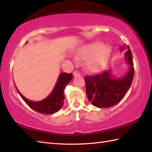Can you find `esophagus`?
<instances>
[{
    "instance_id": "1",
    "label": "esophagus",
    "mask_w": 152,
    "mask_h": 152,
    "mask_svg": "<svg viewBox=\"0 0 152 152\" xmlns=\"http://www.w3.org/2000/svg\"><path fill=\"white\" fill-rule=\"evenodd\" d=\"M73 74H74V76H80V75H81L79 71H77V70H76V71H74Z\"/></svg>"
}]
</instances>
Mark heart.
Segmentation results:
<instances>
[{
  "label": "heart",
  "instance_id": "obj_1",
  "mask_svg": "<svg viewBox=\"0 0 152 152\" xmlns=\"http://www.w3.org/2000/svg\"><path fill=\"white\" fill-rule=\"evenodd\" d=\"M111 48L108 44H101L98 41L90 43L82 48L78 56L86 58V65L91 72H99L107 63L110 56Z\"/></svg>",
  "mask_w": 152,
  "mask_h": 152
}]
</instances>
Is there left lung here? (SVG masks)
<instances>
[{"mask_svg": "<svg viewBox=\"0 0 152 152\" xmlns=\"http://www.w3.org/2000/svg\"><path fill=\"white\" fill-rule=\"evenodd\" d=\"M124 49L121 47V51ZM125 56L130 64V69L125 76L114 78L109 70L96 75L86 76V94L93 106L102 108L111 107L120 102L129 89L134 70L133 56L129 46Z\"/></svg>", "mask_w": 152, "mask_h": 152, "instance_id": "obj_1", "label": "left lung"}]
</instances>
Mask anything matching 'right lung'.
I'll return each instance as SVG.
<instances>
[{"mask_svg": "<svg viewBox=\"0 0 152 152\" xmlns=\"http://www.w3.org/2000/svg\"><path fill=\"white\" fill-rule=\"evenodd\" d=\"M72 78V74L61 73L58 78L56 85L51 94L47 98L39 102L31 101L23 96L20 92L17 91L26 104L36 112L43 114H53L62 108L64 104V89H65ZM16 88V87H15Z\"/></svg>", "mask_w": 152, "mask_h": 152, "instance_id": "right-lung-1", "label": "right lung"}]
</instances>
